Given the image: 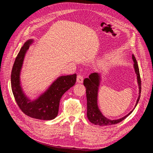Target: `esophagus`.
<instances>
[{
    "mask_svg": "<svg viewBox=\"0 0 153 153\" xmlns=\"http://www.w3.org/2000/svg\"><path fill=\"white\" fill-rule=\"evenodd\" d=\"M83 80H84V78L82 75H78L77 76V79H76V82L78 84H82Z\"/></svg>",
    "mask_w": 153,
    "mask_h": 153,
    "instance_id": "esophagus-1",
    "label": "esophagus"
}]
</instances>
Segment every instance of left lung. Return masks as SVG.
<instances>
[{"label": "left lung", "mask_w": 153, "mask_h": 153, "mask_svg": "<svg viewBox=\"0 0 153 153\" xmlns=\"http://www.w3.org/2000/svg\"><path fill=\"white\" fill-rule=\"evenodd\" d=\"M132 59L134 64L133 68L135 69V72L137 75V83L138 85V96L137 100L135 107L125 116L118 119H110L106 118L103 115L100 111L98 104V90L101 80L100 74L98 73H91L89 76V78H86L84 80V85L86 88V96H87V116L89 121L95 125L98 126H108L121 122L124 119H126L129 115H130L133 110L135 109L137 105L138 101L140 98L141 93V80L140 76L139 69H138V63L137 60L132 55Z\"/></svg>", "instance_id": "1"}]
</instances>
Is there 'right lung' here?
<instances>
[{"mask_svg": "<svg viewBox=\"0 0 153 153\" xmlns=\"http://www.w3.org/2000/svg\"><path fill=\"white\" fill-rule=\"evenodd\" d=\"M33 42V39L27 40L16 57L11 75V89L18 106L25 114L40 120H52L58 114L62 95L75 84L76 75L59 76L38 98L30 100L23 90L20 74L25 54Z\"/></svg>", "mask_w": 153, "mask_h": 153, "instance_id": "right-lung-1", "label": "right lung"}]
</instances>
